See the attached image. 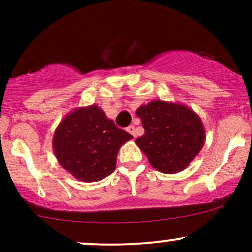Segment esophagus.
Returning <instances> with one entry per match:
<instances>
[{"label": "esophagus", "instance_id": "1", "mask_svg": "<svg viewBox=\"0 0 252 252\" xmlns=\"http://www.w3.org/2000/svg\"><path fill=\"white\" fill-rule=\"evenodd\" d=\"M126 131H128L129 134H131L132 136H135V126H129L128 128H126Z\"/></svg>", "mask_w": 252, "mask_h": 252}]
</instances>
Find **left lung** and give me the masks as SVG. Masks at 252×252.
Segmentation results:
<instances>
[{"label":"left lung","mask_w":252,"mask_h":252,"mask_svg":"<svg viewBox=\"0 0 252 252\" xmlns=\"http://www.w3.org/2000/svg\"><path fill=\"white\" fill-rule=\"evenodd\" d=\"M136 116L142 122L144 135L135 142L158 172H181L204 147V124L187 105L155 99L141 105Z\"/></svg>","instance_id":"8db88e82"}]
</instances>
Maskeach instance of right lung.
I'll return each instance as SVG.
<instances>
[{
    "instance_id": "1",
    "label": "right lung",
    "mask_w": 252,
    "mask_h": 252,
    "mask_svg": "<svg viewBox=\"0 0 252 252\" xmlns=\"http://www.w3.org/2000/svg\"><path fill=\"white\" fill-rule=\"evenodd\" d=\"M131 138L94 104L66 115L54 131L52 144L63 169L79 181L96 182L114 172L118 150Z\"/></svg>"
}]
</instances>
